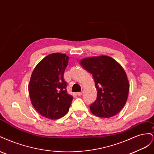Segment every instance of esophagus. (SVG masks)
<instances>
[{
    "label": "esophagus",
    "instance_id": "esophagus-1",
    "mask_svg": "<svg viewBox=\"0 0 154 154\" xmlns=\"http://www.w3.org/2000/svg\"><path fill=\"white\" fill-rule=\"evenodd\" d=\"M76 94L78 96H82V92H77Z\"/></svg>",
    "mask_w": 154,
    "mask_h": 154
}]
</instances>
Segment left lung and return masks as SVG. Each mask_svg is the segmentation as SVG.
I'll return each mask as SVG.
<instances>
[{"label":"left lung","instance_id":"obj_1","mask_svg":"<svg viewBox=\"0 0 154 154\" xmlns=\"http://www.w3.org/2000/svg\"><path fill=\"white\" fill-rule=\"evenodd\" d=\"M80 62L92 74L97 91L96 100L90 105L91 112L105 118L119 113L127 101L130 87L122 66L108 56L83 58Z\"/></svg>","mask_w":154,"mask_h":154}]
</instances>
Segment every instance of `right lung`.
Here are the masks:
<instances>
[{
  "label": "right lung",
  "instance_id": "1",
  "mask_svg": "<svg viewBox=\"0 0 154 154\" xmlns=\"http://www.w3.org/2000/svg\"><path fill=\"white\" fill-rule=\"evenodd\" d=\"M69 57L52 53L43 58L32 71L28 85L32 106L44 117L60 119L69 110L73 97L66 90L63 79Z\"/></svg>",
  "mask_w": 154,
  "mask_h": 154
}]
</instances>
